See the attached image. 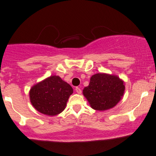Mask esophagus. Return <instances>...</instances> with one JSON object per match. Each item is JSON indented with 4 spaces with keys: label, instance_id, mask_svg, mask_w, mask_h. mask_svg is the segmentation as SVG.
Returning <instances> with one entry per match:
<instances>
[{
    "label": "esophagus",
    "instance_id": "obj_1",
    "mask_svg": "<svg viewBox=\"0 0 156 156\" xmlns=\"http://www.w3.org/2000/svg\"><path fill=\"white\" fill-rule=\"evenodd\" d=\"M75 91H76L77 94H81V89L80 87H75Z\"/></svg>",
    "mask_w": 156,
    "mask_h": 156
}]
</instances>
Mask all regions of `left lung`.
Here are the masks:
<instances>
[{"label":"left lung","mask_w":156,"mask_h":156,"mask_svg":"<svg viewBox=\"0 0 156 156\" xmlns=\"http://www.w3.org/2000/svg\"><path fill=\"white\" fill-rule=\"evenodd\" d=\"M124 81L118 76L97 73L90 78L87 87L83 90L91 108L104 111L113 108L122 98L125 92Z\"/></svg>","instance_id":"obj_1"}]
</instances>
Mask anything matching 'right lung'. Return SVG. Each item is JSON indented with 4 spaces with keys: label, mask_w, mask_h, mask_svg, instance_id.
I'll use <instances>...</instances> for the list:
<instances>
[{
    "label": "right lung",
    "mask_w": 156,
    "mask_h": 156,
    "mask_svg": "<svg viewBox=\"0 0 156 156\" xmlns=\"http://www.w3.org/2000/svg\"><path fill=\"white\" fill-rule=\"evenodd\" d=\"M73 89L60 77L52 75L31 88L30 101L36 110L50 116L56 115L65 109Z\"/></svg>",
    "instance_id": "add662e5"
}]
</instances>
